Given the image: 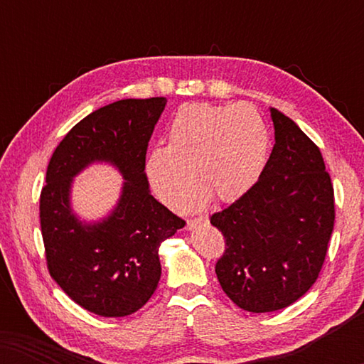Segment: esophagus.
I'll return each mask as SVG.
<instances>
[{
    "label": "esophagus",
    "mask_w": 364,
    "mask_h": 364,
    "mask_svg": "<svg viewBox=\"0 0 364 364\" xmlns=\"http://www.w3.org/2000/svg\"><path fill=\"white\" fill-rule=\"evenodd\" d=\"M208 222V218L207 217H193V218H188L187 220V228L188 230H192L193 227H197V225H200V223H207Z\"/></svg>",
    "instance_id": "34e87169"
}]
</instances>
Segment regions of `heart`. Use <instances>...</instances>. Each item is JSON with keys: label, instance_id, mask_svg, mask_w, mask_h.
<instances>
[{"label": "heart", "instance_id": "heart-1", "mask_svg": "<svg viewBox=\"0 0 364 364\" xmlns=\"http://www.w3.org/2000/svg\"><path fill=\"white\" fill-rule=\"evenodd\" d=\"M167 146L149 152L146 172L152 191L172 208L186 205L193 173L202 183L192 205L212 193L223 202L240 197L262 176L268 157V131L250 104H186L173 114Z\"/></svg>", "mask_w": 364, "mask_h": 364}]
</instances>
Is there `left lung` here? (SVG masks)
Segmentation results:
<instances>
[{
    "mask_svg": "<svg viewBox=\"0 0 364 364\" xmlns=\"http://www.w3.org/2000/svg\"><path fill=\"white\" fill-rule=\"evenodd\" d=\"M275 146L255 186L213 213L225 252L215 273L225 295L252 313L290 306L310 290L335 225V196L321 152L270 107Z\"/></svg>",
    "mask_w": 364,
    "mask_h": 364,
    "instance_id": "left-lung-1",
    "label": "left lung"
}]
</instances>
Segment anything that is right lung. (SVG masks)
Returning <instances> with one entry per match:
<instances>
[{"mask_svg": "<svg viewBox=\"0 0 364 364\" xmlns=\"http://www.w3.org/2000/svg\"><path fill=\"white\" fill-rule=\"evenodd\" d=\"M166 97L122 99L77 122L53 152L39 218L53 280L84 310L117 318L136 313L161 280L159 248L186 225L151 196L147 144ZM111 163L124 178L122 196L101 221L72 210L73 177L92 163Z\"/></svg>", "mask_w": 364, "mask_h": 364, "instance_id": "1", "label": "right lung"}]
</instances>
